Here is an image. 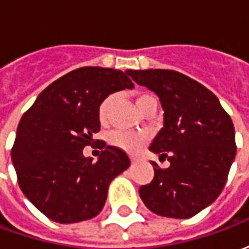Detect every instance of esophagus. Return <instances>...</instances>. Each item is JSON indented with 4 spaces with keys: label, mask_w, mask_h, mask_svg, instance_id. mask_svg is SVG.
I'll list each match as a JSON object with an SVG mask.
<instances>
[{
    "label": "esophagus",
    "mask_w": 249,
    "mask_h": 249,
    "mask_svg": "<svg viewBox=\"0 0 249 249\" xmlns=\"http://www.w3.org/2000/svg\"><path fill=\"white\" fill-rule=\"evenodd\" d=\"M137 159H139V157H136V156H130V160H132V162H136V161H137Z\"/></svg>",
    "instance_id": "1"
}]
</instances>
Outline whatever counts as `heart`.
<instances>
[{
    "mask_svg": "<svg viewBox=\"0 0 249 249\" xmlns=\"http://www.w3.org/2000/svg\"><path fill=\"white\" fill-rule=\"evenodd\" d=\"M152 98H155V96L151 94V93H140V94H137L136 96V105H137V108L140 109L148 100H152ZM113 100V96H108L103 103L100 104V107H98V119H100L101 123H105L108 120ZM146 140H148V135L142 133V132H121V130H114V132H112L109 135V142L112 145L121 148V149L128 152L140 151L142 145L146 142Z\"/></svg>",
    "mask_w": 249,
    "mask_h": 249,
    "instance_id": "1",
    "label": "heart"
}]
</instances>
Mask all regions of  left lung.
Masks as SVG:
<instances>
[{
    "label": "left lung",
    "instance_id": "obj_1",
    "mask_svg": "<svg viewBox=\"0 0 249 249\" xmlns=\"http://www.w3.org/2000/svg\"><path fill=\"white\" fill-rule=\"evenodd\" d=\"M133 81L160 98L164 125L149 151L167 157L162 169L152 161L155 178L140 187L153 213L188 219L213 203L223 191L236 156L230 114L209 89L176 71H126Z\"/></svg>",
    "mask_w": 249,
    "mask_h": 249
}]
</instances>
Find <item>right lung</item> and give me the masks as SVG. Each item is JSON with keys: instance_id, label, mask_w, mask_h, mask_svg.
<instances>
[{"instance_id": "add662e5", "label": "right lung", "mask_w": 249, "mask_h": 249, "mask_svg": "<svg viewBox=\"0 0 249 249\" xmlns=\"http://www.w3.org/2000/svg\"><path fill=\"white\" fill-rule=\"evenodd\" d=\"M128 76L110 68H78L45 88L19 121L12 148L18 185L53 221L71 224L97 216L110 181L130 165L117 146H107L96 162L82 155L100 130V104L135 87Z\"/></svg>"}]
</instances>
